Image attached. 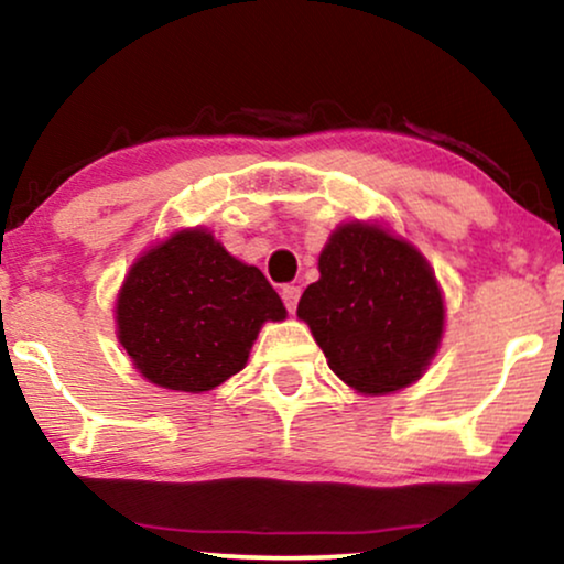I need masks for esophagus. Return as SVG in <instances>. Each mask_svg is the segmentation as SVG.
Returning a JSON list of instances; mask_svg holds the SVG:
<instances>
[{
    "label": "esophagus",
    "instance_id": "obj_1",
    "mask_svg": "<svg viewBox=\"0 0 564 564\" xmlns=\"http://www.w3.org/2000/svg\"><path fill=\"white\" fill-rule=\"evenodd\" d=\"M282 301H284V305H288L290 314H295L297 301H301V288H295V284H284V288H282Z\"/></svg>",
    "mask_w": 564,
    "mask_h": 564
}]
</instances>
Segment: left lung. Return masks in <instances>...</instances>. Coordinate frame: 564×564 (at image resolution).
<instances>
[{"label":"left lung","mask_w":564,"mask_h":564,"mask_svg":"<svg viewBox=\"0 0 564 564\" xmlns=\"http://www.w3.org/2000/svg\"><path fill=\"white\" fill-rule=\"evenodd\" d=\"M318 271L297 318L332 371L364 394L419 381L444 332L440 282L419 250L384 227L347 221L324 246Z\"/></svg>","instance_id":"8db88e82"}]
</instances>
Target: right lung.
Listing matches in <instances>:
<instances>
[{
    "label": "right lung",
    "instance_id": "right-lung-1",
    "mask_svg": "<svg viewBox=\"0 0 564 564\" xmlns=\"http://www.w3.org/2000/svg\"><path fill=\"white\" fill-rule=\"evenodd\" d=\"M115 314L117 339L151 384L198 394L242 371L263 322L288 311L261 269L196 227L145 250Z\"/></svg>",
    "mask_w": 564,
    "mask_h": 564
}]
</instances>
